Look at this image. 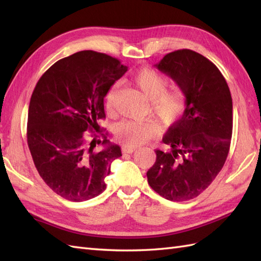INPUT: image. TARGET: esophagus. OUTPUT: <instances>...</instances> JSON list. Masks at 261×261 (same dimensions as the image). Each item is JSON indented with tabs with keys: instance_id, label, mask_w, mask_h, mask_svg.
<instances>
[{
	"instance_id": "obj_1",
	"label": "esophagus",
	"mask_w": 261,
	"mask_h": 261,
	"mask_svg": "<svg viewBox=\"0 0 261 261\" xmlns=\"http://www.w3.org/2000/svg\"><path fill=\"white\" fill-rule=\"evenodd\" d=\"M136 147H129V146H123L122 147V152L123 153H132L136 151Z\"/></svg>"
}]
</instances>
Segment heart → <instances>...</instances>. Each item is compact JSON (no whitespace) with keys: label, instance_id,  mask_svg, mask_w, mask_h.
<instances>
[{"label":"heart","instance_id":"obj_1","mask_svg":"<svg viewBox=\"0 0 261 261\" xmlns=\"http://www.w3.org/2000/svg\"><path fill=\"white\" fill-rule=\"evenodd\" d=\"M135 85L139 88L151 104L153 114L166 125H171L179 120L186 109V96L179 87L166 88L168 79L158 70L142 68L134 75ZM119 84L110 87L105 96V104L112 110L115 103ZM159 131L157 121H124L115 127V137L127 146H138L156 137Z\"/></svg>","mask_w":261,"mask_h":261}]
</instances>
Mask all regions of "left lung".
Masks as SVG:
<instances>
[{
  "label": "left lung",
  "instance_id": "1",
  "mask_svg": "<svg viewBox=\"0 0 261 261\" xmlns=\"http://www.w3.org/2000/svg\"><path fill=\"white\" fill-rule=\"evenodd\" d=\"M154 66L184 91L186 109L164 136L170 150H156L148 182L166 199L188 201L206 190L228 157L231 93L219 68L190 49L169 53Z\"/></svg>",
  "mask_w": 261,
  "mask_h": 261
}]
</instances>
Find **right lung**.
<instances>
[{
    "mask_svg": "<svg viewBox=\"0 0 261 261\" xmlns=\"http://www.w3.org/2000/svg\"><path fill=\"white\" fill-rule=\"evenodd\" d=\"M127 67L105 54L84 50L55 63L33 90L27 139L43 181L68 201L99 195L121 148L107 136L88 142L86 131L105 119L104 97ZM92 137H96L93 135ZM96 144L102 149H95Z\"/></svg>",
    "mask_w": 261,
    "mask_h": 261,
    "instance_id": "add662e5",
    "label": "right lung"
}]
</instances>
